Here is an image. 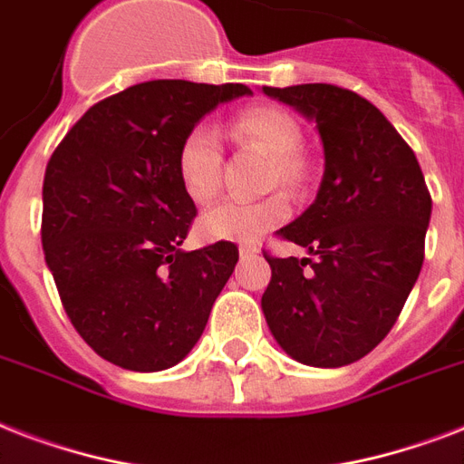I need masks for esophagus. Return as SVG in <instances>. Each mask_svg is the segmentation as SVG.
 I'll return each instance as SVG.
<instances>
[{"mask_svg": "<svg viewBox=\"0 0 464 464\" xmlns=\"http://www.w3.org/2000/svg\"><path fill=\"white\" fill-rule=\"evenodd\" d=\"M238 253H240V257H253V255L257 253V247H255V246H240Z\"/></svg>", "mask_w": 464, "mask_h": 464, "instance_id": "1", "label": "esophagus"}]
</instances>
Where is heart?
<instances>
[{"instance_id":"heart-1","label":"heart","mask_w":464,"mask_h":464,"mask_svg":"<svg viewBox=\"0 0 464 464\" xmlns=\"http://www.w3.org/2000/svg\"><path fill=\"white\" fill-rule=\"evenodd\" d=\"M231 137L238 144H247L269 156L267 182L298 188L308 175L305 156L298 151L304 132L291 112L275 105H255L238 112L231 122ZM221 159L224 147L218 132L207 122H199L182 137L175 170L182 192L197 204H207L221 188ZM289 217V202L282 195L265 199H224L214 204L199 218V231L211 240L255 243L275 226Z\"/></svg>"}]
</instances>
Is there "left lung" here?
I'll list each match as a JSON object with an SVG mask.
<instances>
[{
    "mask_svg": "<svg viewBox=\"0 0 464 464\" xmlns=\"http://www.w3.org/2000/svg\"><path fill=\"white\" fill-rule=\"evenodd\" d=\"M262 93L315 122L324 154L315 202L279 231L308 257L265 255L262 313L291 359L346 366L381 344L417 284L431 195L414 151L359 93L330 83Z\"/></svg>",
    "mask_w": 464,
    "mask_h": 464,
    "instance_id": "8db88e82",
    "label": "left lung"
}]
</instances>
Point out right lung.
<instances>
[{"label": "right lung", "mask_w": 464, "mask_h": 464, "mask_svg": "<svg viewBox=\"0 0 464 464\" xmlns=\"http://www.w3.org/2000/svg\"><path fill=\"white\" fill-rule=\"evenodd\" d=\"M243 83L159 79L83 112L43 180V250L83 342L127 371L180 363L238 262L218 240L182 250L195 202L180 188L182 137Z\"/></svg>", "instance_id": "add662e5"}]
</instances>
